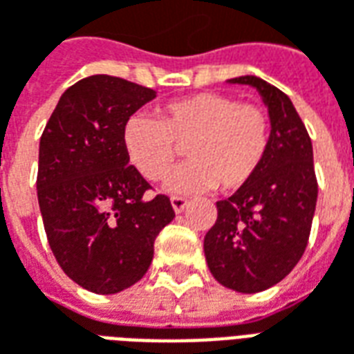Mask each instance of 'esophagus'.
<instances>
[{
    "label": "esophagus",
    "mask_w": 354,
    "mask_h": 354,
    "mask_svg": "<svg viewBox=\"0 0 354 354\" xmlns=\"http://www.w3.org/2000/svg\"><path fill=\"white\" fill-rule=\"evenodd\" d=\"M170 203H172V208H174V212H176V214L184 212V208L187 207V199L180 197V195H174V197H170Z\"/></svg>",
    "instance_id": "esophagus-1"
}]
</instances>
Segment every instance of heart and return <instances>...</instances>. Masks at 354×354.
<instances>
[{"mask_svg":"<svg viewBox=\"0 0 354 354\" xmlns=\"http://www.w3.org/2000/svg\"><path fill=\"white\" fill-rule=\"evenodd\" d=\"M131 162L151 182L162 180L185 144L189 161L167 180L174 193L212 189L235 192L263 165L271 144V117L266 108L233 96L199 93L159 109V119L132 115L123 127Z\"/></svg>","mask_w":354,"mask_h":354,"instance_id":"heart-1","label":"heart"}]
</instances>
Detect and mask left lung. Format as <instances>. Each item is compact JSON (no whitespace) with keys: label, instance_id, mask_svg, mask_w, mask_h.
Returning <instances> with one entry per match:
<instances>
[{"label":"left lung","instance_id":"1","mask_svg":"<svg viewBox=\"0 0 354 354\" xmlns=\"http://www.w3.org/2000/svg\"><path fill=\"white\" fill-rule=\"evenodd\" d=\"M230 83L260 91L271 117V144L256 176L216 203L218 218L205 237V256L225 288L256 294L281 282L301 260L319 184L309 132L288 96L254 75Z\"/></svg>","mask_w":354,"mask_h":354}]
</instances>
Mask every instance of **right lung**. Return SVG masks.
Segmentation results:
<instances>
[{
    "label": "right lung",
    "instance_id": "1",
    "mask_svg": "<svg viewBox=\"0 0 354 354\" xmlns=\"http://www.w3.org/2000/svg\"><path fill=\"white\" fill-rule=\"evenodd\" d=\"M153 88L91 75L68 88L39 140L37 201L58 266L94 294L138 282L174 208L151 189L123 144V127Z\"/></svg>",
    "mask_w": 354,
    "mask_h": 354
}]
</instances>
